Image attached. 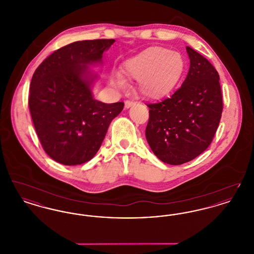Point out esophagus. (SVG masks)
Instances as JSON below:
<instances>
[{"instance_id": "obj_1", "label": "esophagus", "mask_w": 254, "mask_h": 254, "mask_svg": "<svg viewBox=\"0 0 254 254\" xmlns=\"http://www.w3.org/2000/svg\"><path fill=\"white\" fill-rule=\"evenodd\" d=\"M133 105H134V102L130 101V100H127V101L125 102V108H126V109H129L130 107H132Z\"/></svg>"}]
</instances>
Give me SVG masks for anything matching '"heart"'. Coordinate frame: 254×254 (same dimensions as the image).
I'll return each mask as SVG.
<instances>
[{"label": "heart", "instance_id": "1", "mask_svg": "<svg viewBox=\"0 0 254 254\" xmlns=\"http://www.w3.org/2000/svg\"><path fill=\"white\" fill-rule=\"evenodd\" d=\"M184 70L185 61L179 52L155 46L146 48L126 61L122 75L137 80V88L142 96L160 99L177 85ZM112 83L123 85L120 78Z\"/></svg>", "mask_w": 254, "mask_h": 254}]
</instances>
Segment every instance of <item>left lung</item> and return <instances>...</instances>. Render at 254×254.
Returning <instances> with one entry per match:
<instances>
[{
    "instance_id": "1",
    "label": "left lung",
    "mask_w": 254,
    "mask_h": 254,
    "mask_svg": "<svg viewBox=\"0 0 254 254\" xmlns=\"http://www.w3.org/2000/svg\"><path fill=\"white\" fill-rule=\"evenodd\" d=\"M190 70L171 97L148 104L145 137L164 163L182 165L200 155L212 142L223 111L219 74L194 49L187 47Z\"/></svg>"
}]
</instances>
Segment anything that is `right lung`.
<instances>
[{"label": "right lung", "mask_w": 254, "mask_h": 254, "mask_svg": "<svg viewBox=\"0 0 254 254\" xmlns=\"http://www.w3.org/2000/svg\"><path fill=\"white\" fill-rule=\"evenodd\" d=\"M114 39L78 41L54 51L32 76L28 106L38 138L49 157L65 166L91 160L124 103L105 104L92 94L97 78L88 66L102 64Z\"/></svg>", "instance_id": "obj_1"}]
</instances>
